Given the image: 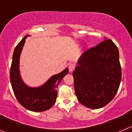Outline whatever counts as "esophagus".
I'll list each match as a JSON object with an SVG mask.
<instances>
[{
    "mask_svg": "<svg viewBox=\"0 0 132 132\" xmlns=\"http://www.w3.org/2000/svg\"><path fill=\"white\" fill-rule=\"evenodd\" d=\"M75 64L71 63L68 65V68H69V70H70V71H73L74 69H75Z\"/></svg>",
    "mask_w": 132,
    "mask_h": 132,
    "instance_id": "esophagus-1",
    "label": "esophagus"
}]
</instances>
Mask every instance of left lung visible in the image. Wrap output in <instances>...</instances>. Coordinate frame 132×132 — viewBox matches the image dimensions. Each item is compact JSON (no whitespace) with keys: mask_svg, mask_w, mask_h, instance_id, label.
<instances>
[{"mask_svg":"<svg viewBox=\"0 0 132 132\" xmlns=\"http://www.w3.org/2000/svg\"><path fill=\"white\" fill-rule=\"evenodd\" d=\"M73 72L77 99L92 109L103 108L114 98L121 81L118 48L106 39L82 53Z\"/></svg>","mask_w":132,"mask_h":132,"instance_id":"obj_1","label":"left lung"}]
</instances>
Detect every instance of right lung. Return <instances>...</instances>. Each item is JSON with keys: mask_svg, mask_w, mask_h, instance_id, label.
I'll list each match as a JSON object with an SVG mask.
<instances>
[{"mask_svg": "<svg viewBox=\"0 0 132 132\" xmlns=\"http://www.w3.org/2000/svg\"><path fill=\"white\" fill-rule=\"evenodd\" d=\"M28 36L29 35H26L15 48L10 69V81L15 97L24 108L32 112H43L49 110L55 103L57 86L67 75L68 69L52 76L39 88H29L24 84L19 74V64L20 53Z\"/></svg>", "mask_w": 132, "mask_h": 132, "instance_id": "1", "label": "right lung"}]
</instances>
